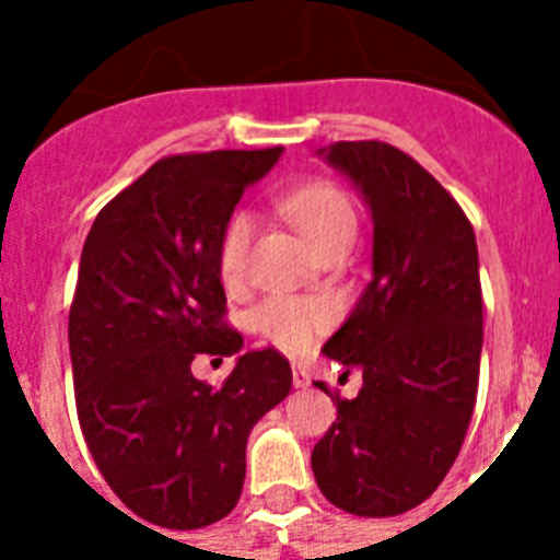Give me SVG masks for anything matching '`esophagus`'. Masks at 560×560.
<instances>
[{"label":"esophagus","mask_w":560,"mask_h":560,"mask_svg":"<svg viewBox=\"0 0 560 560\" xmlns=\"http://www.w3.org/2000/svg\"><path fill=\"white\" fill-rule=\"evenodd\" d=\"M293 386L296 389H307L311 386V374H307L305 366H299V363H293Z\"/></svg>","instance_id":"1"}]
</instances>
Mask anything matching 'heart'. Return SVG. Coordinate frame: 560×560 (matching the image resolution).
Here are the masks:
<instances>
[{"label":"heart","mask_w":560,"mask_h":560,"mask_svg":"<svg viewBox=\"0 0 560 560\" xmlns=\"http://www.w3.org/2000/svg\"><path fill=\"white\" fill-rule=\"evenodd\" d=\"M279 206L316 255L337 241L354 237V229H358V220H354V211H351L346 194L340 188L328 186V183H311V186L284 194ZM253 229V218L244 211H237L223 229L218 246V270L223 284H229V288H235L244 279ZM249 323L272 346L284 351H305L328 328L331 311L316 299L270 296L255 307Z\"/></svg>","instance_id":"obj_1"}]
</instances>
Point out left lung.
Wrapping results in <instances>:
<instances>
[{
    "mask_svg": "<svg viewBox=\"0 0 560 560\" xmlns=\"http://www.w3.org/2000/svg\"><path fill=\"white\" fill-rule=\"evenodd\" d=\"M372 211V281L325 358L363 372L311 453L337 509L392 517L424 503L459 456L477 404L482 288L474 226L412 156L386 142L319 151ZM328 392L325 383H316Z\"/></svg>",
    "mask_w": 560,
    "mask_h": 560,
    "instance_id": "1",
    "label": "left lung"
}]
</instances>
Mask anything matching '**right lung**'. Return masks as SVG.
<instances>
[{
    "label": "right lung",
    "instance_id": "obj_1",
    "mask_svg": "<svg viewBox=\"0 0 560 560\" xmlns=\"http://www.w3.org/2000/svg\"><path fill=\"white\" fill-rule=\"evenodd\" d=\"M279 156L160 160L98 211L83 244L69 311L78 421L118 500L162 529H200L235 509L249 430L293 386L276 349L241 354L218 270L241 194ZM200 353L238 354L218 390L190 374Z\"/></svg>",
    "mask_w": 560,
    "mask_h": 560
}]
</instances>
